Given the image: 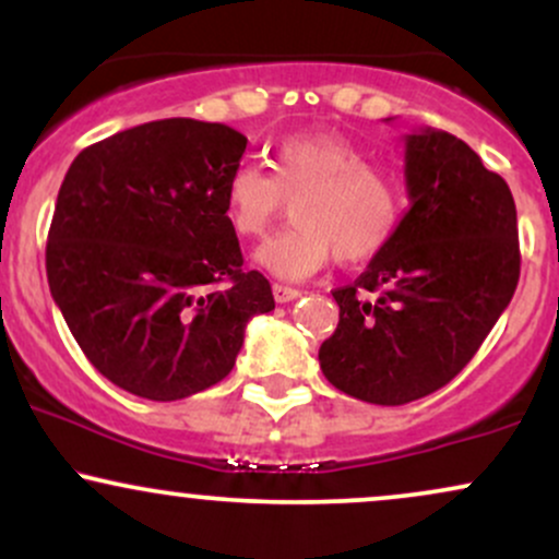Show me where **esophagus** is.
Returning a JSON list of instances; mask_svg holds the SVG:
<instances>
[{
	"instance_id": "1",
	"label": "esophagus",
	"mask_w": 559,
	"mask_h": 559,
	"mask_svg": "<svg viewBox=\"0 0 559 559\" xmlns=\"http://www.w3.org/2000/svg\"><path fill=\"white\" fill-rule=\"evenodd\" d=\"M273 297L278 305H286V301H294L301 297L299 288H292V286H284V284H273Z\"/></svg>"
}]
</instances>
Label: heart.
Wrapping results in <instances>:
<instances>
[{
  "mask_svg": "<svg viewBox=\"0 0 559 559\" xmlns=\"http://www.w3.org/2000/svg\"><path fill=\"white\" fill-rule=\"evenodd\" d=\"M267 168L239 163L223 189V215L239 239H260L295 197L294 226L258 249V265L267 273L301 281L333 254L344 265H360L394 239L400 186L342 133H286L275 141Z\"/></svg>",
  "mask_w": 559,
  "mask_h": 559,
  "instance_id": "1",
  "label": "heart"
}]
</instances>
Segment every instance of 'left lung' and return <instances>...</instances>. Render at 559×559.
<instances>
[{
    "mask_svg": "<svg viewBox=\"0 0 559 559\" xmlns=\"http://www.w3.org/2000/svg\"><path fill=\"white\" fill-rule=\"evenodd\" d=\"M409 210L355 284L320 370L344 394L407 404L447 386L484 344L521 278L515 199L463 139L404 136Z\"/></svg>",
    "mask_w": 559,
    "mask_h": 559,
    "instance_id": "8db88e82",
    "label": "left lung"
}]
</instances>
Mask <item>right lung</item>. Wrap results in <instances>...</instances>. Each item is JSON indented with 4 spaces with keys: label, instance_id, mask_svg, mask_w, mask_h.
I'll return each mask as SVG.
<instances>
[{
    "label": "right lung",
    "instance_id": "add662e5",
    "mask_svg": "<svg viewBox=\"0 0 559 559\" xmlns=\"http://www.w3.org/2000/svg\"><path fill=\"white\" fill-rule=\"evenodd\" d=\"M247 136L152 120L86 146L55 204L47 278L88 362L115 386L176 402L234 368L243 331L275 307L243 271L223 189Z\"/></svg>",
    "mask_w": 559,
    "mask_h": 559
}]
</instances>
